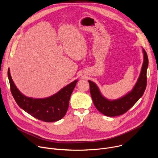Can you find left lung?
Instances as JSON below:
<instances>
[{"label": "left lung", "mask_w": 158, "mask_h": 158, "mask_svg": "<svg viewBox=\"0 0 158 158\" xmlns=\"http://www.w3.org/2000/svg\"><path fill=\"white\" fill-rule=\"evenodd\" d=\"M144 60L141 71L132 91L125 96L115 100H109L101 93L97 85L91 81H88L90 85V93L96 109L106 116L114 117L124 114L142 97L147 84V69L148 57L145 50L143 49Z\"/></svg>", "instance_id": "8db88e82"}]
</instances>
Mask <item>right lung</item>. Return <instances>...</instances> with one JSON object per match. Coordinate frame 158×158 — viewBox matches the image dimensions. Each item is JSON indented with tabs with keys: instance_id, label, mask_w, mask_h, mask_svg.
<instances>
[{
	"instance_id": "add662e5",
	"label": "right lung",
	"mask_w": 158,
	"mask_h": 158,
	"mask_svg": "<svg viewBox=\"0 0 158 158\" xmlns=\"http://www.w3.org/2000/svg\"><path fill=\"white\" fill-rule=\"evenodd\" d=\"M8 78L12 94L18 106L34 118L48 123L57 121L65 115L71 94L77 82V80H75L50 97L34 99L19 91L11 77L9 68Z\"/></svg>"
}]
</instances>
